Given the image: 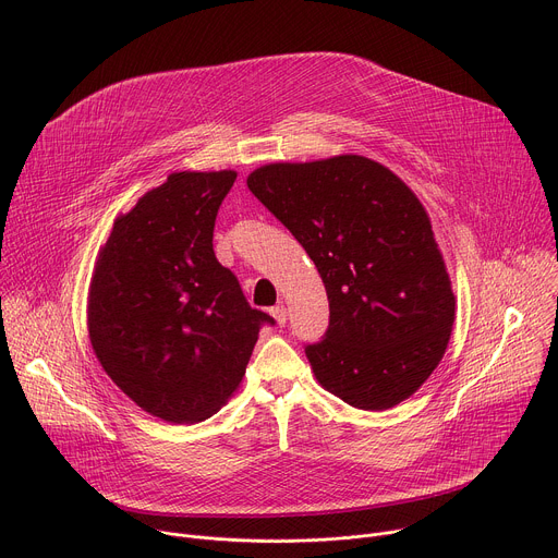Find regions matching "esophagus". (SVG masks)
Wrapping results in <instances>:
<instances>
[{
    "instance_id": "34e87169",
    "label": "esophagus",
    "mask_w": 558,
    "mask_h": 558,
    "mask_svg": "<svg viewBox=\"0 0 558 558\" xmlns=\"http://www.w3.org/2000/svg\"><path fill=\"white\" fill-rule=\"evenodd\" d=\"M271 315H274V317H276V323H278V325H280V327H282V325H284V323H287V308H284V306H282V304H278V306H274V308H271Z\"/></svg>"
}]
</instances>
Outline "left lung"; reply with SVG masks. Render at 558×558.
Masks as SVG:
<instances>
[{"label":"left lung","mask_w":558,"mask_h":558,"mask_svg":"<svg viewBox=\"0 0 558 558\" xmlns=\"http://www.w3.org/2000/svg\"><path fill=\"white\" fill-rule=\"evenodd\" d=\"M247 185L323 276L329 329L304 347L317 381L362 411L404 402L437 368L454 320L417 196L357 154L265 166Z\"/></svg>","instance_id":"1"}]
</instances>
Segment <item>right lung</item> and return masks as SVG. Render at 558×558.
Returning <instances> with one entry per match:
<instances>
[{
  "label": "right lung",
  "instance_id": "obj_1",
  "mask_svg": "<svg viewBox=\"0 0 558 558\" xmlns=\"http://www.w3.org/2000/svg\"><path fill=\"white\" fill-rule=\"evenodd\" d=\"M235 172H177L114 220L88 302L93 349L143 411L172 424L211 417L241 384L254 308L216 260L214 225Z\"/></svg>",
  "mask_w": 558,
  "mask_h": 558
}]
</instances>
